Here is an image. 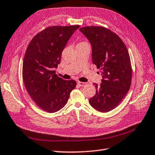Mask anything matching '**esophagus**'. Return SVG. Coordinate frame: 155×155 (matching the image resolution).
Masks as SVG:
<instances>
[{"label": "esophagus", "instance_id": "1", "mask_svg": "<svg viewBox=\"0 0 155 155\" xmlns=\"http://www.w3.org/2000/svg\"><path fill=\"white\" fill-rule=\"evenodd\" d=\"M78 84L80 86H85L86 85V82H80L78 81Z\"/></svg>", "mask_w": 155, "mask_h": 155}]
</instances>
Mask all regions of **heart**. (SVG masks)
I'll use <instances>...</instances> for the list:
<instances>
[{
  "label": "heart",
  "instance_id": "heart-1",
  "mask_svg": "<svg viewBox=\"0 0 155 155\" xmlns=\"http://www.w3.org/2000/svg\"><path fill=\"white\" fill-rule=\"evenodd\" d=\"M86 44H88V42H86L85 41H83V42H81L80 43L78 44V45H86Z\"/></svg>",
  "mask_w": 155,
  "mask_h": 155
}]
</instances>
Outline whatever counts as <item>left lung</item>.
Segmentation results:
<instances>
[{"label": "left lung", "instance_id": "8db88e82", "mask_svg": "<svg viewBox=\"0 0 155 155\" xmlns=\"http://www.w3.org/2000/svg\"><path fill=\"white\" fill-rule=\"evenodd\" d=\"M80 31L92 47V61L100 69L103 79L96 86V95L89 100L100 112H109L120 104L131 86L132 69L128 49L121 38L110 29L86 26Z\"/></svg>", "mask_w": 155, "mask_h": 155}]
</instances>
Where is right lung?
<instances>
[{"instance_id":"right-lung-1","label":"right lung","mask_w":155,"mask_h":155,"mask_svg":"<svg viewBox=\"0 0 155 155\" xmlns=\"http://www.w3.org/2000/svg\"><path fill=\"white\" fill-rule=\"evenodd\" d=\"M79 25L51 26L37 33L29 42L23 62L22 77L27 92L40 108L57 112L67 103L77 85L55 74L67 41Z\"/></svg>"}]
</instances>
